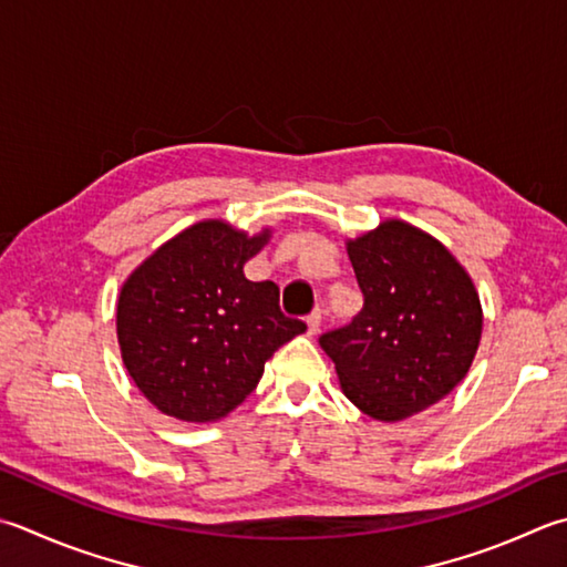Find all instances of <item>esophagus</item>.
I'll use <instances>...</instances> for the list:
<instances>
[{
    "label": "esophagus",
    "mask_w": 567,
    "mask_h": 567,
    "mask_svg": "<svg viewBox=\"0 0 567 567\" xmlns=\"http://www.w3.org/2000/svg\"><path fill=\"white\" fill-rule=\"evenodd\" d=\"M319 324H321V312H319V309H315V312L307 317V327H309V334H317V331H319Z\"/></svg>",
    "instance_id": "obj_1"
}]
</instances>
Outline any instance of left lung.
Wrapping results in <instances>:
<instances>
[{"label":"left lung","mask_w":567,"mask_h":567,"mask_svg":"<svg viewBox=\"0 0 567 567\" xmlns=\"http://www.w3.org/2000/svg\"><path fill=\"white\" fill-rule=\"evenodd\" d=\"M363 309L319 337L349 401L395 423L442 401L474 361L482 305L450 250L403 220L349 240Z\"/></svg>","instance_id":"8db88e82"}]
</instances>
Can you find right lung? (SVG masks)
Returning a JSON list of instances; mask_svg holds the SVG:
<instances>
[{
    "mask_svg": "<svg viewBox=\"0 0 567 567\" xmlns=\"http://www.w3.org/2000/svg\"><path fill=\"white\" fill-rule=\"evenodd\" d=\"M268 238L270 230L250 238L224 220H202L122 285V361L162 413L186 423L226 417L255 391L265 361L307 329L280 309V287L243 275Z\"/></svg>",
    "mask_w": 567,
    "mask_h": 567,
    "instance_id": "1",
    "label": "right lung"
}]
</instances>
